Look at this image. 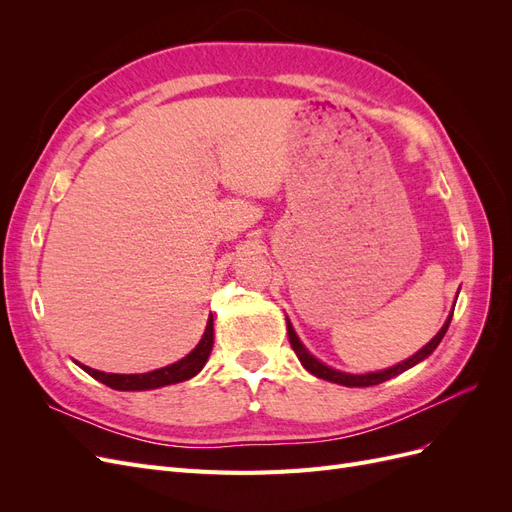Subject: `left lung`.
<instances>
[{"label": "left lung", "instance_id": "left-lung-1", "mask_svg": "<svg viewBox=\"0 0 512 512\" xmlns=\"http://www.w3.org/2000/svg\"><path fill=\"white\" fill-rule=\"evenodd\" d=\"M451 318H453V314L446 318V322H444V327L438 331V335L431 339V342L425 346V348H421L418 350L416 354H412L410 359H406V361H401L399 365H395V367H389V369H382V371H374V374H344V371H337V369H333V367H329V365H324V363H320L314 354H309L307 352V348L301 344V339L297 337V333H294V329H292V324H290V320L286 318V324H288V339H290V346H292V350H294V354L299 356V361H301V365L309 371V374H314V376H318V378H322V380H329V382H335V384H342V386H374V384H380V382H384V380H391V378H395V376H399L401 371H406V369H410V367H414L416 363H421L423 359H427V356L438 348V344L442 342V337H444V333L448 331V324H451Z\"/></svg>", "mask_w": 512, "mask_h": 512}]
</instances>
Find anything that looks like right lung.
Instances as JSON below:
<instances>
[{
	"label": "right lung",
	"instance_id": "right-lung-1",
	"mask_svg": "<svg viewBox=\"0 0 512 512\" xmlns=\"http://www.w3.org/2000/svg\"><path fill=\"white\" fill-rule=\"evenodd\" d=\"M211 350H213V316H209L207 329L203 337H200L198 346L188 356H183L181 361L173 365L147 371V374H104V371L91 369L81 363L79 365L91 378L100 380L102 384L111 386L115 391H151V389H160V386H166V384H177V382L194 378L198 371L205 367Z\"/></svg>",
	"mask_w": 512,
	"mask_h": 512
}]
</instances>
